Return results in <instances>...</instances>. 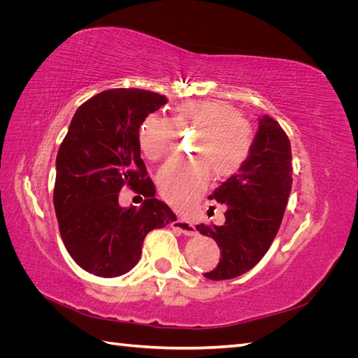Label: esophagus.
Returning a JSON list of instances; mask_svg holds the SVG:
<instances>
[{"label": "esophagus", "mask_w": 358, "mask_h": 358, "mask_svg": "<svg viewBox=\"0 0 358 358\" xmlns=\"http://www.w3.org/2000/svg\"><path fill=\"white\" fill-rule=\"evenodd\" d=\"M171 227H173V229H175V230L180 231L182 234H185V236H196V234H197L196 227H194L191 222H188L187 220L178 218V220H175V221L171 222Z\"/></svg>", "instance_id": "34e87169"}]
</instances>
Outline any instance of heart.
Segmentation results:
<instances>
[{"instance_id": "heart-1", "label": "heart", "mask_w": 358, "mask_h": 358, "mask_svg": "<svg viewBox=\"0 0 358 358\" xmlns=\"http://www.w3.org/2000/svg\"><path fill=\"white\" fill-rule=\"evenodd\" d=\"M176 128L197 129L192 155L197 159L169 164L159 171L162 200L180 212L196 208L210 180L231 178L252 152L254 129L245 116L221 100H188L180 103L173 117L148 113L138 125L137 142L149 159H161L175 148Z\"/></svg>"}]
</instances>
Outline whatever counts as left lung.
Instances as JSON below:
<instances>
[{
	"label": "left lung",
	"mask_w": 358,
	"mask_h": 358,
	"mask_svg": "<svg viewBox=\"0 0 358 358\" xmlns=\"http://www.w3.org/2000/svg\"><path fill=\"white\" fill-rule=\"evenodd\" d=\"M292 185L291 145L273 117L258 121L252 152L242 169L213 191L209 199L227 204L224 225L196 229L215 239L220 263L204 278L233 279L264 257L282 222Z\"/></svg>",
	"instance_id": "left-lung-1"
}]
</instances>
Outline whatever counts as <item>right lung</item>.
Wrapping results in <instances>:
<instances>
[{
    "instance_id": "1",
    "label": "right lung",
    "mask_w": 358,
    "mask_h": 358,
    "mask_svg": "<svg viewBox=\"0 0 358 358\" xmlns=\"http://www.w3.org/2000/svg\"><path fill=\"white\" fill-rule=\"evenodd\" d=\"M166 103L143 90L103 91L76 110L59 146L53 189L59 233L74 262L95 276L129 272L146 234L176 220L155 199L137 142L142 119ZM125 185L145 197L140 208L118 206Z\"/></svg>"
}]
</instances>
